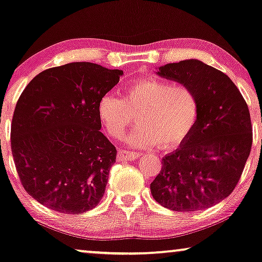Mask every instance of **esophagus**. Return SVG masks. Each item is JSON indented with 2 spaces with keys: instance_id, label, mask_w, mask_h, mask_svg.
<instances>
[{
  "instance_id": "34e87169",
  "label": "esophagus",
  "mask_w": 262,
  "mask_h": 262,
  "mask_svg": "<svg viewBox=\"0 0 262 262\" xmlns=\"http://www.w3.org/2000/svg\"><path fill=\"white\" fill-rule=\"evenodd\" d=\"M140 157L139 152H135V150H126V149H120L119 154H117V158L119 160L124 161V160H135Z\"/></svg>"
}]
</instances>
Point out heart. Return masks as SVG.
Returning <instances> with one entry per match:
<instances>
[{"instance_id":"1","label":"heart","mask_w":262,"mask_h":262,"mask_svg":"<svg viewBox=\"0 0 262 262\" xmlns=\"http://www.w3.org/2000/svg\"><path fill=\"white\" fill-rule=\"evenodd\" d=\"M200 102L186 84L147 77L124 86L122 97L104 94L99 98L97 114L108 134L121 139L134 123L138 126L127 136L133 146L172 148L187 138L197 122Z\"/></svg>"}]
</instances>
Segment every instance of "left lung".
Instances as JSON below:
<instances>
[{
	"instance_id": "left-lung-1",
	"label": "left lung",
	"mask_w": 262,
	"mask_h": 262,
	"mask_svg": "<svg viewBox=\"0 0 262 262\" xmlns=\"http://www.w3.org/2000/svg\"><path fill=\"white\" fill-rule=\"evenodd\" d=\"M158 75L192 88L200 113L179 148L161 161L150 192L178 212L210 208L233 192L249 157L248 105L226 73L196 59L160 66Z\"/></svg>"
}]
</instances>
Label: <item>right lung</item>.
Masks as SVG:
<instances>
[{
    "instance_id": "1",
    "label": "right lung",
    "mask_w": 262,
    "mask_h": 262,
    "mask_svg": "<svg viewBox=\"0 0 262 262\" xmlns=\"http://www.w3.org/2000/svg\"><path fill=\"white\" fill-rule=\"evenodd\" d=\"M121 70L70 62L35 76L16 103L10 147L25 190L54 211L82 213L104 194L116 148L99 132V98Z\"/></svg>"
}]
</instances>
